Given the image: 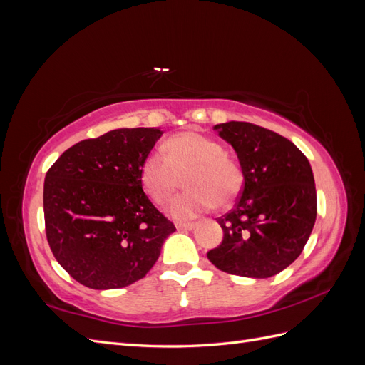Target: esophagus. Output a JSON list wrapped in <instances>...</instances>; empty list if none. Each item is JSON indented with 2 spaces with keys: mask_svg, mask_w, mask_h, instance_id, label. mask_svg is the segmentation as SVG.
Here are the masks:
<instances>
[{
  "mask_svg": "<svg viewBox=\"0 0 365 365\" xmlns=\"http://www.w3.org/2000/svg\"><path fill=\"white\" fill-rule=\"evenodd\" d=\"M195 224H176V230H184V231H189L193 230Z\"/></svg>",
  "mask_w": 365,
  "mask_h": 365,
  "instance_id": "esophagus-1",
  "label": "esophagus"
}]
</instances>
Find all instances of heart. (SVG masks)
<instances>
[{"label": "heart", "instance_id": "b5f03b06", "mask_svg": "<svg viewBox=\"0 0 365 365\" xmlns=\"http://www.w3.org/2000/svg\"><path fill=\"white\" fill-rule=\"evenodd\" d=\"M164 153L153 152L141 165V184L155 204H164L185 175V193L173 197L168 213L175 220H192L212 205L225 207L242 185L237 164L225 155L217 141L196 132L170 138Z\"/></svg>", "mask_w": 365, "mask_h": 365}]
</instances>
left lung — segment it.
Returning a JSON list of instances; mask_svg holds the SVG:
<instances>
[{
	"instance_id": "left-lung-1",
	"label": "left lung",
	"mask_w": 365,
	"mask_h": 365,
	"mask_svg": "<svg viewBox=\"0 0 365 365\" xmlns=\"http://www.w3.org/2000/svg\"><path fill=\"white\" fill-rule=\"evenodd\" d=\"M235 149L244 189L219 225L224 240L207 257L220 271L268 279L300 256L317 219L312 168L292 141L245 121L216 125Z\"/></svg>"
}]
</instances>
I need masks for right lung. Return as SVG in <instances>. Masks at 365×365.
I'll return each instance as SVG.
<instances>
[{
	"label": "right lung",
	"mask_w": 365,
	"mask_h": 365,
	"mask_svg": "<svg viewBox=\"0 0 365 365\" xmlns=\"http://www.w3.org/2000/svg\"><path fill=\"white\" fill-rule=\"evenodd\" d=\"M160 128H121L65 150L43 181L50 248L91 289L125 288L158 260L175 225L143 192L141 165Z\"/></svg>",
	"instance_id": "add662e5"
}]
</instances>
